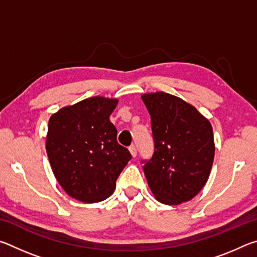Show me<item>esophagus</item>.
Returning <instances> with one entry per match:
<instances>
[{"label": "esophagus", "mask_w": 257, "mask_h": 257, "mask_svg": "<svg viewBox=\"0 0 257 257\" xmlns=\"http://www.w3.org/2000/svg\"><path fill=\"white\" fill-rule=\"evenodd\" d=\"M129 152H130V154L133 155V158H136V155H137V149H136V146L135 145H132L129 147Z\"/></svg>", "instance_id": "1"}]
</instances>
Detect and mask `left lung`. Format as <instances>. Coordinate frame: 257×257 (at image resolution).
<instances>
[{"instance_id": "left-lung-1", "label": "left lung", "mask_w": 257, "mask_h": 257, "mask_svg": "<svg viewBox=\"0 0 257 257\" xmlns=\"http://www.w3.org/2000/svg\"><path fill=\"white\" fill-rule=\"evenodd\" d=\"M142 99L154 138V154L144 165L149 187L167 205L188 202L210 177L215 152L210 121L175 95L147 93Z\"/></svg>"}]
</instances>
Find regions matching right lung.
<instances>
[{
    "label": "right lung",
    "instance_id": "1",
    "mask_svg": "<svg viewBox=\"0 0 257 257\" xmlns=\"http://www.w3.org/2000/svg\"><path fill=\"white\" fill-rule=\"evenodd\" d=\"M116 98L94 96L51 115L46 152L56 180L77 201L97 203L110 197L132 154L116 142L110 121Z\"/></svg>",
    "mask_w": 257,
    "mask_h": 257
}]
</instances>
